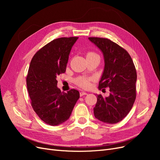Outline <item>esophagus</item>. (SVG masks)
I'll return each mask as SVG.
<instances>
[{
    "label": "esophagus",
    "mask_w": 160,
    "mask_h": 160,
    "mask_svg": "<svg viewBox=\"0 0 160 160\" xmlns=\"http://www.w3.org/2000/svg\"><path fill=\"white\" fill-rule=\"evenodd\" d=\"M87 94H88V93H86V92H85V91H81V92H80V96H81V97L83 96V95H87Z\"/></svg>",
    "instance_id": "1"
}]
</instances>
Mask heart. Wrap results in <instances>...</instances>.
I'll use <instances>...</instances> for the list:
<instances>
[{
	"mask_svg": "<svg viewBox=\"0 0 160 160\" xmlns=\"http://www.w3.org/2000/svg\"><path fill=\"white\" fill-rule=\"evenodd\" d=\"M88 56H99L97 53L91 52H89L87 57ZM93 80L92 78L90 77H77L75 79V83L77 85H78L80 88L83 89H89L91 87V81Z\"/></svg>",
	"mask_w": 160,
	"mask_h": 160,
	"instance_id": "b5f03b06",
	"label": "heart"
}]
</instances>
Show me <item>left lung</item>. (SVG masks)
<instances>
[{
	"label": "left lung",
	"instance_id": "8db88e82",
	"mask_svg": "<svg viewBox=\"0 0 160 160\" xmlns=\"http://www.w3.org/2000/svg\"><path fill=\"white\" fill-rule=\"evenodd\" d=\"M102 51L105 68L99 89L109 88V96L98 95L93 108L95 117L110 124L121 122L132 109L136 98L137 72L128 52L106 38L89 37Z\"/></svg>",
	"mask_w": 160,
	"mask_h": 160
}]
</instances>
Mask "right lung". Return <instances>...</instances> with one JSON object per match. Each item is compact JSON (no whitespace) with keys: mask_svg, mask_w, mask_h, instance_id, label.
Instances as JSON below:
<instances>
[{"mask_svg":"<svg viewBox=\"0 0 160 160\" xmlns=\"http://www.w3.org/2000/svg\"><path fill=\"white\" fill-rule=\"evenodd\" d=\"M78 38H55L38 50L31 61L27 76L31 103L48 125H57L68 119L79 98L77 90L64 93L57 87V77L66 71L71 49Z\"/></svg>","mask_w":160,"mask_h":160,"instance_id":"add662e5","label":"right lung"}]
</instances>
